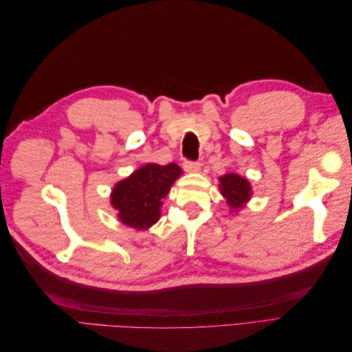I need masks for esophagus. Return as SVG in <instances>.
Segmentation results:
<instances>
[{
  "instance_id": "1",
  "label": "esophagus",
  "mask_w": 352,
  "mask_h": 352,
  "mask_svg": "<svg viewBox=\"0 0 352 352\" xmlns=\"http://www.w3.org/2000/svg\"><path fill=\"white\" fill-rule=\"evenodd\" d=\"M199 167H201V164L198 162H190V160H185V162H184V168H185V172H188V173L198 172Z\"/></svg>"
}]
</instances>
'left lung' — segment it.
<instances>
[{
    "instance_id": "1",
    "label": "left lung",
    "mask_w": 352,
    "mask_h": 352,
    "mask_svg": "<svg viewBox=\"0 0 352 352\" xmlns=\"http://www.w3.org/2000/svg\"><path fill=\"white\" fill-rule=\"evenodd\" d=\"M220 192L228 199V204L233 208H241L245 202L251 197V186L247 179L241 177L239 175L229 173L221 176L220 179Z\"/></svg>"
}]
</instances>
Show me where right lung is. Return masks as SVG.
<instances>
[{"instance_id": "right-lung-1", "label": "right lung", "mask_w": 352, "mask_h": 352, "mask_svg": "<svg viewBox=\"0 0 352 352\" xmlns=\"http://www.w3.org/2000/svg\"><path fill=\"white\" fill-rule=\"evenodd\" d=\"M182 173L175 163L167 166L146 164L117 184L111 204L119 211V219L133 229H148L160 217L162 199Z\"/></svg>"}]
</instances>
